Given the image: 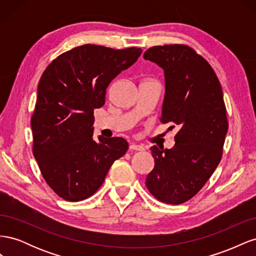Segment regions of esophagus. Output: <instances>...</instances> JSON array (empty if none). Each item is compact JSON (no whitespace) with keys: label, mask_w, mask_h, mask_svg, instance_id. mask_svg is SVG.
Listing matches in <instances>:
<instances>
[{"label":"esophagus","mask_w":256,"mask_h":256,"mask_svg":"<svg viewBox=\"0 0 256 256\" xmlns=\"http://www.w3.org/2000/svg\"><path fill=\"white\" fill-rule=\"evenodd\" d=\"M129 148L131 150H140V152H143L145 148H144V146H142V145H138V144H136V143H130V145H129Z\"/></svg>","instance_id":"1"}]
</instances>
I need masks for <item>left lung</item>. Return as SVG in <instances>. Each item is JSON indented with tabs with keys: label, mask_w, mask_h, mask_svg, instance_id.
Returning <instances> with one entry per match:
<instances>
[{
	"label": "left lung",
	"mask_w": 256,
	"mask_h": 256,
	"mask_svg": "<svg viewBox=\"0 0 256 256\" xmlns=\"http://www.w3.org/2000/svg\"><path fill=\"white\" fill-rule=\"evenodd\" d=\"M144 60L164 72L161 122L180 126L173 148L150 147L154 166L145 184L160 202L178 205L203 188L221 160L228 129L222 88L212 66L188 46H156Z\"/></svg>",
	"instance_id": "obj_1"
}]
</instances>
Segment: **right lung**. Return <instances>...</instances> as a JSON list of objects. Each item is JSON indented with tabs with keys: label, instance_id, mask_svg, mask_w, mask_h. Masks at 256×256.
<instances>
[{
	"label": "right lung",
	"instance_id": "add662e5",
	"mask_svg": "<svg viewBox=\"0 0 256 256\" xmlns=\"http://www.w3.org/2000/svg\"><path fill=\"white\" fill-rule=\"evenodd\" d=\"M141 53L136 47L114 50L84 44L60 54L46 68L30 120L33 154L46 182L58 196L69 202L90 198L113 162L126 154L125 138H92V113L104 104L111 81Z\"/></svg>",
	"mask_w": 256,
	"mask_h": 256
}]
</instances>
